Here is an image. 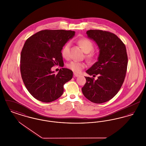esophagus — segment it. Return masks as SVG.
<instances>
[{"label":"esophagus","mask_w":146,"mask_h":146,"mask_svg":"<svg viewBox=\"0 0 146 146\" xmlns=\"http://www.w3.org/2000/svg\"><path fill=\"white\" fill-rule=\"evenodd\" d=\"M74 76H75V77H77V76H79V74H77L76 73H74Z\"/></svg>","instance_id":"obj_1"}]
</instances>
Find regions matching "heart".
<instances>
[{"instance_id": "1", "label": "heart", "mask_w": 146, "mask_h": 146, "mask_svg": "<svg viewBox=\"0 0 146 146\" xmlns=\"http://www.w3.org/2000/svg\"><path fill=\"white\" fill-rule=\"evenodd\" d=\"M78 44L80 46L85 53H86V57L89 61H92L96 57L95 52L92 51L94 49L93 42L87 38H80L78 40ZM70 44L69 42L66 44L63 47L61 54L63 57L68 58L69 56V50H70ZM67 67L76 73H79L84 68L85 64L84 63L77 62V61H71L67 65Z\"/></svg>"}]
</instances>
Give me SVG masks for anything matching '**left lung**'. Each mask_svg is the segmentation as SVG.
<instances>
[{
	"label": "left lung",
	"mask_w": 146,
	"mask_h": 146,
	"mask_svg": "<svg viewBox=\"0 0 146 146\" xmlns=\"http://www.w3.org/2000/svg\"><path fill=\"white\" fill-rule=\"evenodd\" d=\"M100 49L98 61L86 70L97 80L85 76L82 90L84 96L95 104L104 103L114 97L125 79L128 58L125 44L114 33L98 29L86 32Z\"/></svg>",
	"instance_id": "8db88e82"
}]
</instances>
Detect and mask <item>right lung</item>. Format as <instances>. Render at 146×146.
Here are the masks:
<instances>
[{
  "mask_svg": "<svg viewBox=\"0 0 146 146\" xmlns=\"http://www.w3.org/2000/svg\"><path fill=\"white\" fill-rule=\"evenodd\" d=\"M74 31L42 30L27 39L22 49L20 71L24 84L36 100L51 102L63 94L64 84L73 77L71 70L62 68L57 74L51 68L63 64L61 50Z\"/></svg>",
  "mask_w": 146,
  "mask_h": 146,
  "instance_id": "1",
  "label": "right lung"
}]
</instances>
